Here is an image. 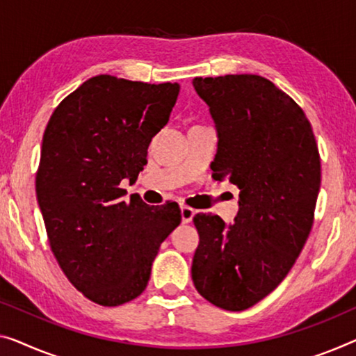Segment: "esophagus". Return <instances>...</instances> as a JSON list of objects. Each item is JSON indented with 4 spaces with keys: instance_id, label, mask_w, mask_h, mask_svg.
Masks as SVG:
<instances>
[{
    "instance_id": "34e87169",
    "label": "esophagus",
    "mask_w": 356,
    "mask_h": 356,
    "mask_svg": "<svg viewBox=\"0 0 356 356\" xmlns=\"http://www.w3.org/2000/svg\"><path fill=\"white\" fill-rule=\"evenodd\" d=\"M195 212L196 211L193 208H190V206L180 204V214H182V222H184V224H188V222H192Z\"/></svg>"
}]
</instances>
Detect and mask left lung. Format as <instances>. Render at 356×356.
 Here are the masks:
<instances>
[{"label":"left lung","instance_id":"obj_1","mask_svg":"<svg viewBox=\"0 0 356 356\" xmlns=\"http://www.w3.org/2000/svg\"><path fill=\"white\" fill-rule=\"evenodd\" d=\"M219 136L216 180L240 188V211L227 227L196 214L192 264L198 293L224 310L256 305L284 280L310 235L321 160L304 110L259 75L195 78Z\"/></svg>","mask_w":356,"mask_h":356}]
</instances>
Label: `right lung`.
Here are the masks:
<instances>
[{
  "instance_id": "obj_1",
  "label": "right lung",
  "mask_w": 356,
  "mask_h": 356,
  "mask_svg": "<svg viewBox=\"0 0 356 356\" xmlns=\"http://www.w3.org/2000/svg\"><path fill=\"white\" fill-rule=\"evenodd\" d=\"M177 83L89 78L51 115L42 136L36 196L51 251L68 281L104 307L144 293L152 264L180 224L177 203L124 201L152 137L168 123Z\"/></svg>"
}]
</instances>
